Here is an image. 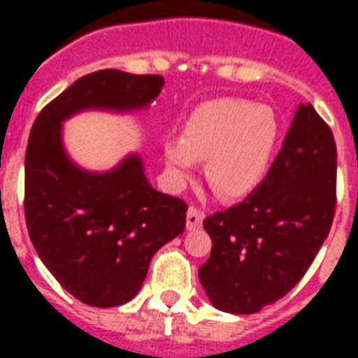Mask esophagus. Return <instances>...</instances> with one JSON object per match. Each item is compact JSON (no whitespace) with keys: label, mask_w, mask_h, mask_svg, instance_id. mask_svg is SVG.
<instances>
[{"label":"esophagus","mask_w":358,"mask_h":358,"mask_svg":"<svg viewBox=\"0 0 358 358\" xmlns=\"http://www.w3.org/2000/svg\"><path fill=\"white\" fill-rule=\"evenodd\" d=\"M202 219H204V213L201 210L191 206L187 210V215H185V224H187V230H196L202 227Z\"/></svg>","instance_id":"obj_1"}]
</instances>
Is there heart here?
Instances as JSON below:
<instances>
[{
  "label": "heart",
  "mask_w": 358,
  "mask_h": 358,
  "mask_svg": "<svg viewBox=\"0 0 358 358\" xmlns=\"http://www.w3.org/2000/svg\"><path fill=\"white\" fill-rule=\"evenodd\" d=\"M278 139L277 117L267 106L245 100L202 103L185 120L182 137L163 145L173 187H184L206 159L204 176L223 201H241L266 178Z\"/></svg>",
  "instance_id": "heart-1"
}]
</instances>
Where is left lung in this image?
<instances>
[{
  "label": "left lung",
  "mask_w": 358,
  "mask_h": 358,
  "mask_svg": "<svg viewBox=\"0 0 358 358\" xmlns=\"http://www.w3.org/2000/svg\"><path fill=\"white\" fill-rule=\"evenodd\" d=\"M336 204V145L301 103L262 184L241 204L206 217L212 252L199 278L217 310L255 314L299 282L329 236Z\"/></svg>",
  "instance_id": "1"
}]
</instances>
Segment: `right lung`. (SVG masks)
Segmentation results:
<instances>
[{
  "mask_svg": "<svg viewBox=\"0 0 358 358\" xmlns=\"http://www.w3.org/2000/svg\"><path fill=\"white\" fill-rule=\"evenodd\" d=\"M162 76L98 70L36 117L25 152V223L42 264L76 299L98 308L134 299L152 256L185 229L184 201L146 180L137 152L109 171L70 157L63 124L83 111L137 113L162 92Z\"/></svg>",
  "mask_w": 358,
  "mask_h": 358,
  "instance_id": "right-lung-1",
  "label": "right lung"
}]
</instances>
